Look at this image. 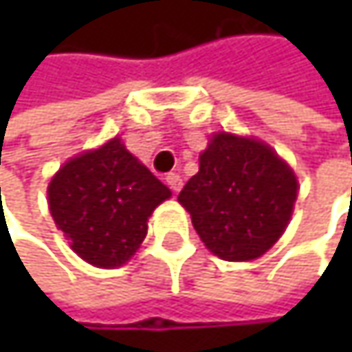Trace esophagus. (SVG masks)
<instances>
[{
  "mask_svg": "<svg viewBox=\"0 0 352 352\" xmlns=\"http://www.w3.org/2000/svg\"><path fill=\"white\" fill-rule=\"evenodd\" d=\"M165 181H167V185H169V189L173 193H177L181 189V185H183V179H181V175H177V173H169V175L165 177Z\"/></svg>",
  "mask_w": 352,
  "mask_h": 352,
  "instance_id": "1",
  "label": "esophagus"
}]
</instances>
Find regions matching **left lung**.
I'll return each mask as SVG.
<instances>
[{"label":"left lung","instance_id":"left-lung-1","mask_svg":"<svg viewBox=\"0 0 352 352\" xmlns=\"http://www.w3.org/2000/svg\"><path fill=\"white\" fill-rule=\"evenodd\" d=\"M296 197V173L269 144L218 132L177 199L216 256L252 261L285 232Z\"/></svg>","mask_w":352,"mask_h":352}]
</instances>
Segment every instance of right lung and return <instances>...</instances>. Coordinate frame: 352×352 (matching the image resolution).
I'll return each mask as SVG.
<instances>
[{"label": "right lung", "mask_w": 352, "mask_h": 352, "mask_svg": "<svg viewBox=\"0 0 352 352\" xmlns=\"http://www.w3.org/2000/svg\"><path fill=\"white\" fill-rule=\"evenodd\" d=\"M171 197L116 136L67 161L48 183V208L71 248L89 265L122 267L142 245L148 218Z\"/></svg>", "instance_id": "obj_1"}]
</instances>
